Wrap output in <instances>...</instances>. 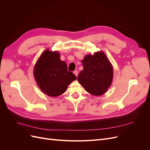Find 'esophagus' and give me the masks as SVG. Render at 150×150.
<instances>
[{
  "label": "esophagus",
  "mask_w": 150,
  "mask_h": 150,
  "mask_svg": "<svg viewBox=\"0 0 150 150\" xmlns=\"http://www.w3.org/2000/svg\"><path fill=\"white\" fill-rule=\"evenodd\" d=\"M73 73L75 74V76H76V77H78V71H74V72H73Z\"/></svg>",
  "instance_id": "esophagus-1"
}]
</instances>
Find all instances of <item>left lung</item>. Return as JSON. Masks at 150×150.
<instances>
[{"instance_id": "1", "label": "left lung", "mask_w": 150, "mask_h": 150, "mask_svg": "<svg viewBox=\"0 0 150 150\" xmlns=\"http://www.w3.org/2000/svg\"><path fill=\"white\" fill-rule=\"evenodd\" d=\"M82 62L83 70L78 76L79 83L94 96L106 93L112 83L113 69L105 54L99 51L86 55Z\"/></svg>"}]
</instances>
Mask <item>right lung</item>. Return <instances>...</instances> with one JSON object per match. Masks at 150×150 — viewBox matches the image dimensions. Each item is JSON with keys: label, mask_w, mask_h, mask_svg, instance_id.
I'll return each instance as SVG.
<instances>
[{"label": "right lung", "mask_w": 150, "mask_h": 150, "mask_svg": "<svg viewBox=\"0 0 150 150\" xmlns=\"http://www.w3.org/2000/svg\"><path fill=\"white\" fill-rule=\"evenodd\" d=\"M34 75L39 88L51 97L64 93L68 85L76 79V76L67 71L66 63L60 59L59 53L49 49H46L36 62Z\"/></svg>", "instance_id": "1"}]
</instances>
